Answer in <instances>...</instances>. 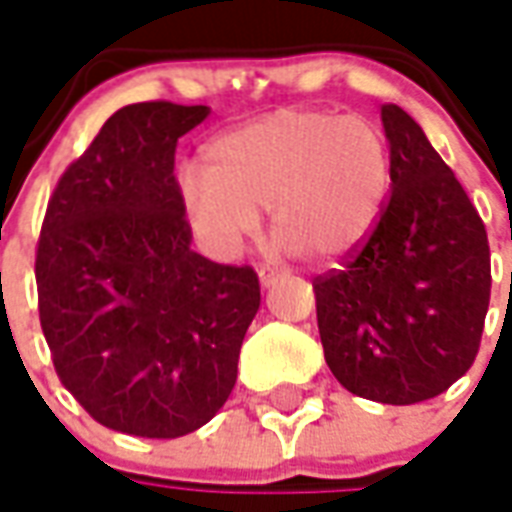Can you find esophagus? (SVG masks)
Segmentation results:
<instances>
[{"label": "esophagus", "mask_w": 512, "mask_h": 512, "mask_svg": "<svg viewBox=\"0 0 512 512\" xmlns=\"http://www.w3.org/2000/svg\"><path fill=\"white\" fill-rule=\"evenodd\" d=\"M282 276H287L285 268H276V266H263L260 268V285L263 287H271L276 282V279H282Z\"/></svg>", "instance_id": "esophagus-1"}]
</instances>
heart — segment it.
Here are the masks:
<instances>
[{"label": "heart", "mask_w": 512, "mask_h": 512, "mask_svg": "<svg viewBox=\"0 0 512 512\" xmlns=\"http://www.w3.org/2000/svg\"><path fill=\"white\" fill-rule=\"evenodd\" d=\"M391 189V149L366 116L282 108L219 135L203 176L181 179V206L208 249L233 255L271 214V236L331 263L372 236Z\"/></svg>", "instance_id": "1"}]
</instances>
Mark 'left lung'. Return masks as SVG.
Returning <instances> with one entry per match:
<instances>
[{"label": "left lung", "instance_id": "1", "mask_svg": "<svg viewBox=\"0 0 512 512\" xmlns=\"http://www.w3.org/2000/svg\"><path fill=\"white\" fill-rule=\"evenodd\" d=\"M391 198L342 268L314 276L325 363L382 404L445 393L480 350L491 298L486 225L420 124L382 105Z\"/></svg>", "mask_w": 512, "mask_h": 512}]
</instances>
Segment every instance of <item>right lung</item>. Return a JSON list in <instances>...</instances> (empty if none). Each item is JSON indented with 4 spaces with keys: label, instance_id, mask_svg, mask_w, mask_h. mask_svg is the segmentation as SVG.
I'll use <instances>...</instances> for the list:
<instances>
[{
    "label": "right lung",
    "instance_id": "1",
    "mask_svg": "<svg viewBox=\"0 0 512 512\" xmlns=\"http://www.w3.org/2000/svg\"><path fill=\"white\" fill-rule=\"evenodd\" d=\"M206 105H127L70 162L45 208L34 276L54 369L97 423L176 439L225 404L260 309L252 266L198 255L176 146Z\"/></svg>",
    "mask_w": 512,
    "mask_h": 512
}]
</instances>
